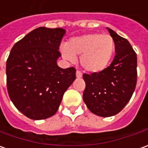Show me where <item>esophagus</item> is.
Here are the masks:
<instances>
[{"mask_svg":"<svg viewBox=\"0 0 148 148\" xmlns=\"http://www.w3.org/2000/svg\"><path fill=\"white\" fill-rule=\"evenodd\" d=\"M81 76H82V73H81V71H79V70H77V71H76V77H77V78H80Z\"/></svg>","mask_w":148,"mask_h":148,"instance_id":"1","label":"esophagus"}]
</instances>
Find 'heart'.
Instances as JSON below:
<instances>
[{"label": "heart", "mask_w": 148, "mask_h": 148, "mask_svg": "<svg viewBox=\"0 0 148 148\" xmlns=\"http://www.w3.org/2000/svg\"><path fill=\"white\" fill-rule=\"evenodd\" d=\"M115 51V41L109 35L90 33L74 37L62 49L63 56L74 60L81 56V64L86 71L100 72L106 69Z\"/></svg>", "instance_id": "1"}]
</instances>
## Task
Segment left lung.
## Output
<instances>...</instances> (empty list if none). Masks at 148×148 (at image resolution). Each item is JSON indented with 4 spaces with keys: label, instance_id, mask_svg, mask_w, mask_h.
Instances as JSON below:
<instances>
[{
    "label": "left lung",
    "instance_id": "obj_1",
    "mask_svg": "<svg viewBox=\"0 0 148 148\" xmlns=\"http://www.w3.org/2000/svg\"><path fill=\"white\" fill-rule=\"evenodd\" d=\"M108 29L115 41L113 61L102 72L83 74V100L91 112L103 117L119 113L125 107L137 84L135 51L125 38Z\"/></svg>",
    "mask_w": 148,
    "mask_h": 148
}]
</instances>
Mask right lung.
<instances>
[{
    "instance_id": "right-lung-1",
    "label": "right lung",
    "mask_w": 148,
    "mask_h": 148,
    "mask_svg": "<svg viewBox=\"0 0 148 148\" xmlns=\"http://www.w3.org/2000/svg\"><path fill=\"white\" fill-rule=\"evenodd\" d=\"M64 34L60 27H38L16 42L7 58L8 94L27 117L43 120L53 116L76 79L75 67L62 69L56 62Z\"/></svg>"
}]
</instances>
